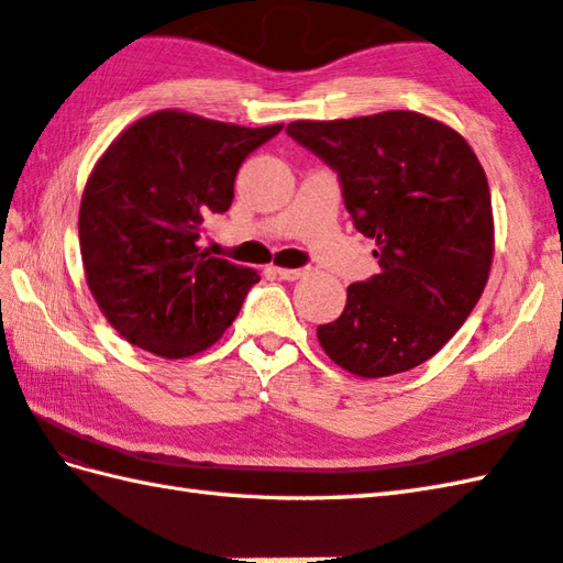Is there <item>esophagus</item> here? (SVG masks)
<instances>
[{
	"label": "esophagus",
	"instance_id": "esophagus-1",
	"mask_svg": "<svg viewBox=\"0 0 563 563\" xmlns=\"http://www.w3.org/2000/svg\"><path fill=\"white\" fill-rule=\"evenodd\" d=\"M275 271V275H280L283 280H300V278H305V275H309L312 273V268H280V266H275L273 268Z\"/></svg>",
	"mask_w": 563,
	"mask_h": 563
}]
</instances>
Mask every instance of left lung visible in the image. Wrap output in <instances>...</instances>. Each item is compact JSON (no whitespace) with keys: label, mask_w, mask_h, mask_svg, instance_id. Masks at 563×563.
<instances>
[{"label":"left lung","mask_w":563,"mask_h":563,"mask_svg":"<svg viewBox=\"0 0 563 563\" xmlns=\"http://www.w3.org/2000/svg\"><path fill=\"white\" fill-rule=\"evenodd\" d=\"M300 145L339 172L355 230L375 239L379 273L349 285L321 349L377 379L430 361L479 302L494 263L484 166L457 130L416 111L295 121Z\"/></svg>","instance_id":"left-lung-1"}]
</instances>
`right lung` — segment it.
<instances>
[{
    "mask_svg": "<svg viewBox=\"0 0 563 563\" xmlns=\"http://www.w3.org/2000/svg\"><path fill=\"white\" fill-rule=\"evenodd\" d=\"M280 130L164 109L130 123L93 164L79 206L84 278L128 343L181 361L232 327L258 273L210 256L202 220L230 210L239 166Z\"/></svg>",
    "mask_w": 563,
    "mask_h": 563,
    "instance_id": "add662e5",
    "label": "right lung"
}]
</instances>
